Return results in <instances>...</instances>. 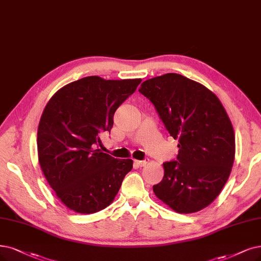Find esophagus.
<instances>
[{
    "label": "esophagus",
    "instance_id": "34e87169",
    "mask_svg": "<svg viewBox=\"0 0 261 261\" xmlns=\"http://www.w3.org/2000/svg\"><path fill=\"white\" fill-rule=\"evenodd\" d=\"M148 161H149L148 158H145L144 160H134V165L138 167H145L148 163Z\"/></svg>",
    "mask_w": 261,
    "mask_h": 261
}]
</instances>
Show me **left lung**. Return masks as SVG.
I'll return each instance as SVG.
<instances>
[{
  "instance_id": "1",
  "label": "left lung",
  "mask_w": 261,
  "mask_h": 261,
  "mask_svg": "<svg viewBox=\"0 0 261 261\" xmlns=\"http://www.w3.org/2000/svg\"><path fill=\"white\" fill-rule=\"evenodd\" d=\"M139 91L178 140L177 160L163 163L165 175L153 192L177 213L206 207L224 188L234 161V132L223 104L203 85L175 73L147 80Z\"/></svg>"
}]
</instances>
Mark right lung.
I'll use <instances>...</instances> for the list:
<instances>
[{"label": "right lung", "mask_w": 261, "mask_h": 261, "mask_svg": "<svg viewBox=\"0 0 261 261\" xmlns=\"http://www.w3.org/2000/svg\"><path fill=\"white\" fill-rule=\"evenodd\" d=\"M141 82L84 77L62 87L46 105L37 129L38 162L57 197L76 213L108 207L132 170L131 159H115L95 146Z\"/></svg>", "instance_id": "1"}]
</instances>
